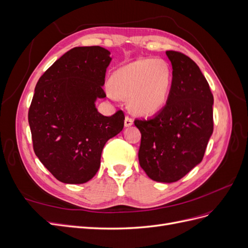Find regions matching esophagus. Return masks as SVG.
<instances>
[{
	"instance_id": "34e87169",
	"label": "esophagus",
	"mask_w": 248,
	"mask_h": 248,
	"mask_svg": "<svg viewBox=\"0 0 248 248\" xmlns=\"http://www.w3.org/2000/svg\"><path fill=\"white\" fill-rule=\"evenodd\" d=\"M133 124V120L130 118V117H126L125 118V122H124V125L125 127H129Z\"/></svg>"
}]
</instances>
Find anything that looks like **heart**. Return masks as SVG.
<instances>
[{
    "label": "heart",
    "mask_w": 248,
    "mask_h": 248,
    "mask_svg": "<svg viewBox=\"0 0 248 248\" xmlns=\"http://www.w3.org/2000/svg\"><path fill=\"white\" fill-rule=\"evenodd\" d=\"M170 84L171 70L164 60L142 58L120 67L111 74L108 96L128 97L132 111L149 116L162 108Z\"/></svg>",
    "instance_id": "b5f03b06"
}]
</instances>
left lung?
<instances>
[{"label": "left lung", "mask_w": 248, "mask_h": 248, "mask_svg": "<svg viewBox=\"0 0 248 248\" xmlns=\"http://www.w3.org/2000/svg\"><path fill=\"white\" fill-rule=\"evenodd\" d=\"M172 67L164 108L150 119H136L141 133L139 161L150 179L171 183L202 160L213 132V95L199 66L182 52L168 50Z\"/></svg>", "instance_id": "8db88e82"}]
</instances>
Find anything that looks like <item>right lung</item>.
Returning a JSON list of instances; mask_svg holds the SVG:
<instances>
[{
  "label": "right lung",
  "mask_w": 248,
  "mask_h": 248,
  "mask_svg": "<svg viewBox=\"0 0 248 248\" xmlns=\"http://www.w3.org/2000/svg\"><path fill=\"white\" fill-rule=\"evenodd\" d=\"M101 46L67 51L42 74L29 109L36 156L59 181L82 184L100 167L106 142L121 132L124 112L110 117L95 107L111 58Z\"/></svg>",
  "instance_id": "add662e5"
}]
</instances>
